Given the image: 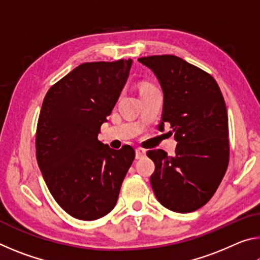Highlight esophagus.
Listing matches in <instances>:
<instances>
[{
	"label": "esophagus",
	"instance_id": "1",
	"mask_svg": "<svg viewBox=\"0 0 260 260\" xmlns=\"http://www.w3.org/2000/svg\"><path fill=\"white\" fill-rule=\"evenodd\" d=\"M147 155V151L144 150V149L142 148H136L135 149V158L136 159H141V158L146 157Z\"/></svg>",
	"mask_w": 260,
	"mask_h": 260
}]
</instances>
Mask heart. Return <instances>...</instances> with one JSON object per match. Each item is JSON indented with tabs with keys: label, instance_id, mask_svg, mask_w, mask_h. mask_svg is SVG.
Wrapping results in <instances>:
<instances>
[{
	"label": "heart",
	"instance_id": "1",
	"mask_svg": "<svg viewBox=\"0 0 260 260\" xmlns=\"http://www.w3.org/2000/svg\"><path fill=\"white\" fill-rule=\"evenodd\" d=\"M146 88H149V87H143V88H142V89H146Z\"/></svg>",
	"mask_w": 260,
	"mask_h": 260
}]
</instances>
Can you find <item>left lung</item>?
<instances>
[{
    "mask_svg": "<svg viewBox=\"0 0 260 260\" xmlns=\"http://www.w3.org/2000/svg\"><path fill=\"white\" fill-rule=\"evenodd\" d=\"M155 74L164 95L159 128L169 122L175 155L147 152L155 162L150 177L159 203L179 213L202 208L214 195L230 159L228 116L217 81L173 55L139 58Z\"/></svg>",
    "mask_w": 260,
    "mask_h": 260,
    "instance_id": "8db88e82",
    "label": "left lung"
}]
</instances>
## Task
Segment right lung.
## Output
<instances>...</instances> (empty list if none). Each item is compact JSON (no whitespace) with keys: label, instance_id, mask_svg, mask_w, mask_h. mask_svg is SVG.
Returning a JSON list of instances; mask_svg holds the SVG:
<instances>
[{"label":"right lung","instance_id":"add662e5","mask_svg":"<svg viewBox=\"0 0 260 260\" xmlns=\"http://www.w3.org/2000/svg\"><path fill=\"white\" fill-rule=\"evenodd\" d=\"M132 63H83L43 100L35 140L38 164L52 197L73 218L91 221L108 214L135 158L131 146L114 150L98 139Z\"/></svg>","mask_w":260,"mask_h":260}]
</instances>
